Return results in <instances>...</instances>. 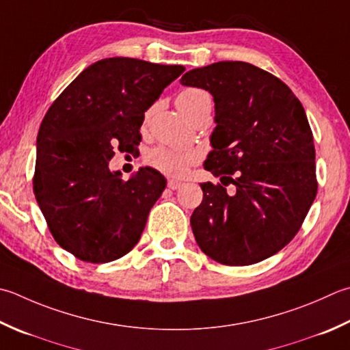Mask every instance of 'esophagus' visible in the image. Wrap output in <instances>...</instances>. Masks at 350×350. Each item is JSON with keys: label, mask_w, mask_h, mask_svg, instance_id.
<instances>
[{"label": "esophagus", "mask_w": 350, "mask_h": 350, "mask_svg": "<svg viewBox=\"0 0 350 350\" xmlns=\"http://www.w3.org/2000/svg\"><path fill=\"white\" fill-rule=\"evenodd\" d=\"M167 187H168L170 189H179L180 187H183V183L179 182V180H176V179H168Z\"/></svg>", "instance_id": "esophagus-1"}]
</instances>
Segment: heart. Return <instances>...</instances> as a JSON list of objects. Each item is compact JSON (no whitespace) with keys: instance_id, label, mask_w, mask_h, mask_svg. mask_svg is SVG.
Listing matches in <instances>:
<instances>
[{"instance_id":"b5f03b06","label":"heart","mask_w":350,"mask_h":350,"mask_svg":"<svg viewBox=\"0 0 350 350\" xmlns=\"http://www.w3.org/2000/svg\"><path fill=\"white\" fill-rule=\"evenodd\" d=\"M177 106L180 111L191 118L198 109L204 106L212 107V98L208 92L197 88L185 89L177 95ZM200 159V154L196 150L174 148L167 146H159L150 150L146 154L147 165L161 171L167 176H183L187 174L189 168Z\"/></svg>"}]
</instances>
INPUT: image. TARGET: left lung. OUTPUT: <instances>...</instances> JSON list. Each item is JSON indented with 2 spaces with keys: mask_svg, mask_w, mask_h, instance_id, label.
<instances>
[{
  "mask_svg": "<svg viewBox=\"0 0 350 350\" xmlns=\"http://www.w3.org/2000/svg\"><path fill=\"white\" fill-rule=\"evenodd\" d=\"M215 103L217 126L191 215L203 253L224 265H250L284 249L317 194L316 148L305 109L282 80L247 62H217L182 75ZM236 185L230 196L225 187Z\"/></svg>",
  "mask_w": 350,
  "mask_h": 350,
  "instance_id": "1",
  "label": "left lung"
}]
</instances>
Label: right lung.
Instances as JSON below:
<instances>
[{"label": "right lung", "instance_id": "obj_1", "mask_svg": "<svg viewBox=\"0 0 350 350\" xmlns=\"http://www.w3.org/2000/svg\"><path fill=\"white\" fill-rule=\"evenodd\" d=\"M183 71L182 65L103 59L48 109L38 133L33 191L51 235L75 258L111 262L139 241L167 180L150 167L122 180L109 161L115 150L135 152L144 113Z\"/></svg>", "mask_w": 350, "mask_h": 350}]
</instances>
